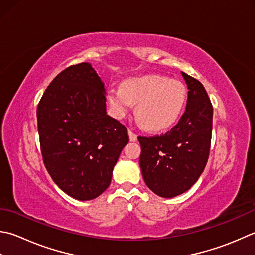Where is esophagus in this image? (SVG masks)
Segmentation results:
<instances>
[{
    "label": "esophagus",
    "instance_id": "34e87169",
    "mask_svg": "<svg viewBox=\"0 0 255 255\" xmlns=\"http://www.w3.org/2000/svg\"><path fill=\"white\" fill-rule=\"evenodd\" d=\"M128 134H129V139H130V141H137L138 136L136 133H133L132 130H130V129L128 130Z\"/></svg>",
    "mask_w": 255,
    "mask_h": 255
}]
</instances>
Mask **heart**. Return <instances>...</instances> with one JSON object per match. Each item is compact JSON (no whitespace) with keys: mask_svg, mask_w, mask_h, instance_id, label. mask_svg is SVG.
<instances>
[{"mask_svg":"<svg viewBox=\"0 0 255 255\" xmlns=\"http://www.w3.org/2000/svg\"><path fill=\"white\" fill-rule=\"evenodd\" d=\"M187 103L186 86L177 79L160 75L128 78L121 88L108 91L113 115L123 119L137 105L138 124L151 131H161L178 122Z\"/></svg>","mask_w":255,"mask_h":255,"instance_id":"b5f03b06","label":"heart"}]
</instances>
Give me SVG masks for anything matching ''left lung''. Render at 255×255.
Returning <instances> with one entry per match:
<instances>
[{
    "label": "left lung",
    "instance_id": "8db88e82",
    "mask_svg": "<svg viewBox=\"0 0 255 255\" xmlns=\"http://www.w3.org/2000/svg\"><path fill=\"white\" fill-rule=\"evenodd\" d=\"M181 74L189 91L180 121L162 136L138 137L143 180L162 198H173L189 190L203 172L210 150L211 102L200 82Z\"/></svg>",
    "mask_w": 255,
    "mask_h": 255
}]
</instances>
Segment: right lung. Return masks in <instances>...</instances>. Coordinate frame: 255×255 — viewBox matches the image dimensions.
Wrapping results in <instances>:
<instances>
[{
    "label": "right lung",
    "mask_w": 255,
    "mask_h": 255,
    "mask_svg": "<svg viewBox=\"0 0 255 255\" xmlns=\"http://www.w3.org/2000/svg\"><path fill=\"white\" fill-rule=\"evenodd\" d=\"M36 114L44 164L54 182L77 200L101 196L129 137L126 127L107 115L106 91L92 64L59 73Z\"/></svg>",
    "instance_id": "add662e5"
}]
</instances>
